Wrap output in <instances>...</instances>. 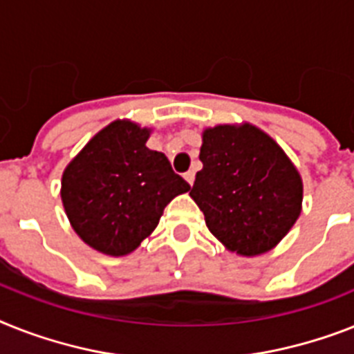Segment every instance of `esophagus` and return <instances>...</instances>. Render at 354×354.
<instances>
[{
  "mask_svg": "<svg viewBox=\"0 0 354 354\" xmlns=\"http://www.w3.org/2000/svg\"><path fill=\"white\" fill-rule=\"evenodd\" d=\"M184 179H186V183H188V184H194L195 174H194V171H186V174H184Z\"/></svg>",
  "mask_w": 354,
  "mask_h": 354,
  "instance_id": "34e87169",
  "label": "esophagus"
}]
</instances>
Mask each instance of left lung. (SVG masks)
Segmentation results:
<instances>
[{"mask_svg": "<svg viewBox=\"0 0 354 354\" xmlns=\"http://www.w3.org/2000/svg\"><path fill=\"white\" fill-rule=\"evenodd\" d=\"M194 198L213 236L241 257L268 253L297 223L304 184L286 151L250 122L203 131Z\"/></svg>", "mask_w": 354, "mask_h": 354, "instance_id": "obj_1", "label": "left lung"}]
</instances>
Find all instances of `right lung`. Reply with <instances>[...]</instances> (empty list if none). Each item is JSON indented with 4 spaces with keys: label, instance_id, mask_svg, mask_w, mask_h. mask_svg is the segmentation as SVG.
<instances>
[{
    "label": "right lung",
    "instance_id": "obj_1",
    "mask_svg": "<svg viewBox=\"0 0 354 354\" xmlns=\"http://www.w3.org/2000/svg\"><path fill=\"white\" fill-rule=\"evenodd\" d=\"M150 133L151 128L118 119L63 171L61 201L70 226L99 253L122 257L137 250L171 198L189 189L165 153L146 146Z\"/></svg>",
    "mask_w": 354,
    "mask_h": 354
}]
</instances>
